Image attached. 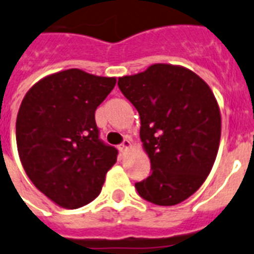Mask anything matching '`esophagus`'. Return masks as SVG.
Segmentation results:
<instances>
[{"label":"esophagus","instance_id":"esophagus-1","mask_svg":"<svg viewBox=\"0 0 254 254\" xmlns=\"http://www.w3.org/2000/svg\"><path fill=\"white\" fill-rule=\"evenodd\" d=\"M129 146H131V141H129V139L126 137V139L122 141V144H119L118 149L122 153H126L127 152V149H129Z\"/></svg>","mask_w":254,"mask_h":254}]
</instances>
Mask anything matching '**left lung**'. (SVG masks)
<instances>
[{
	"mask_svg": "<svg viewBox=\"0 0 254 254\" xmlns=\"http://www.w3.org/2000/svg\"><path fill=\"white\" fill-rule=\"evenodd\" d=\"M139 112L140 139L150 158V175L135 183L144 200L171 206L204 183L217 157L221 114L214 94L184 67L157 64L118 79Z\"/></svg>",
	"mask_w": 254,
	"mask_h": 254,
	"instance_id": "obj_1",
	"label": "left lung"
}]
</instances>
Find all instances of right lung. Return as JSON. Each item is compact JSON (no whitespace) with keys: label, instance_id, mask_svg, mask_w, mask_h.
Segmentation results:
<instances>
[{"label":"right lung","instance_id":"obj_1","mask_svg":"<svg viewBox=\"0 0 254 254\" xmlns=\"http://www.w3.org/2000/svg\"><path fill=\"white\" fill-rule=\"evenodd\" d=\"M71 68L33 85L16 117V145L24 171L47 197L66 209L101 192L118 150L100 139L94 112L115 85Z\"/></svg>","mask_w":254,"mask_h":254}]
</instances>
